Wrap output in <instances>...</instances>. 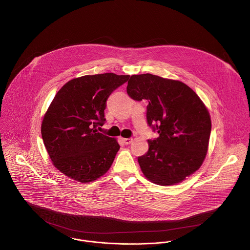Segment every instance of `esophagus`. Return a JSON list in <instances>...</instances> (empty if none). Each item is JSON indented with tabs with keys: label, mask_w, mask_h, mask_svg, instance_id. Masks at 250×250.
Here are the masks:
<instances>
[{
	"label": "esophagus",
	"mask_w": 250,
	"mask_h": 250,
	"mask_svg": "<svg viewBox=\"0 0 250 250\" xmlns=\"http://www.w3.org/2000/svg\"><path fill=\"white\" fill-rule=\"evenodd\" d=\"M123 142L125 144H130L133 142V139L132 138H129V139H123Z\"/></svg>",
	"instance_id": "1"
}]
</instances>
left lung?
Instances as JSON below:
<instances>
[{"mask_svg":"<svg viewBox=\"0 0 250 250\" xmlns=\"http://www.w3.org/2000/svg\"><path fill=\"white\" fill-rule=\"evenodd\" d=\"M127 93L136 101H148L147 124L159 134L138 158L145 177L169 186L196 171L206 157L212 128L197 94L182 82L148 73L131 76Z\"/></svg>","mask_w":250,"mask_h":250,"instance_id":"left-lung-1","label":"left lung"}]
</instances>
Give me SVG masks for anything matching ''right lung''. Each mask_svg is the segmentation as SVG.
<instances>
[{
    "instance_id": "add662e5",
    "label": "right lung",
    "mask_w": 250,
    "mask_h": 250,
    "mask_svg": "<svg viewBox=\"0 0 250 250\" xmlns=\"http://www.w3.org/2000/svg\"><path fill=\"white\" fill-rule=\"evenodd\" d=\"M129 75H86L66 83L56 94L41 125V135L54 166L81 183L92 182L109 169L120 146L99 133L106 122L108 96Z\"/></svg>"
}]
</instances>
